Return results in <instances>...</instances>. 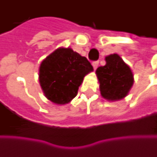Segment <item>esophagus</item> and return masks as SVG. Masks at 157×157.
I'll use <instances>...</instances> for the list:
<instances>
[{
	"instance_id": "obj_1",
	"label": "esophagus",
	"mask_w": 157,
	"mask_h": 157,
	"mask_svg": "<svg viewBox=\"0 0 157 157\" xmlns=\"http://www.w3.org/2000/svg\"><path fill=\"white\" fill-rule=\"evenodd\" d=\"M93 66H94V69L96 70L97 68H98V65H99V61H94V62H93Z\"/></svg>"
}]
</instances>
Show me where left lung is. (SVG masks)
I'll list each match as a JSON object with an SVG mask.
<instances>
[{
  "label": "left lung",
  "instance_id": "obj_1",
  "mask_svg": "<svg viewBox=\"0 0 157 157\" xmlns=\"http://www.w3.org/2000/svg\"><path fill=\"white\" fill-rule=\"evenodd\" d=\"M105 60V65L96 70L100 94L109 101L122 100L133 86L134 74L118 54L106 56Z\"/></svg>",
  "mask_w": 157,
  "mask_h": 157
}]
</instances>
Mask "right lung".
Instances as JSON below:
<instances>
[{
  "mask_svg": "<svg viewBox=\"0 0 157 157\" xmlns=\"http://www.w3.org/2000/svg\"><path fill=\"white\" fill-rule=\"evenodd\" d=\"M93 71L86 57L71 48L60 47L40 64V86L48 100L64 105L75 98L85 76Z\"/></svg>",
  "mask_w": 157,
  "mask_h": 157,
  "instance_id": "1",
  "label": "right lung"
}]
</instances>
